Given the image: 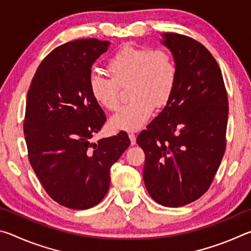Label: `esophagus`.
Wrapping results in <instances>:
<instances>
[{
  "label": "esophagus",
  "mask_w": 251,
  "mask_h": 251,
  "mask_svg": "<svg viewBox=\"0 0 251 251\" xmlns=\"http://www.w3.org/2000/svg\"><path fill=\"white\" fill-rule=\"evenodd\" d=\"M128 137L130 139V144L131 145H135L136 144V135L134 133H129L128 134Z\"/></svg>",
  "instance_id": "34e87169"
}]
</instances>
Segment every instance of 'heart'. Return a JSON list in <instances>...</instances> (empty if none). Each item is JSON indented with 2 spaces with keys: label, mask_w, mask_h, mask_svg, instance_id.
Instances as JSON below:
<instances>
[{
  "label": "heart",
  "mask_w": 251,
  "mask_h": 251,
  "mask_svg": "<svg viewBox=\"0 0 251 251\" xmlns=\"http://www.w3.org/2000/svg\"><path fill=\"white\" fill-rule=\"evenodd\" d=\"M110 78L92 76L90 92L100 107L114 112L120 107V87L128 86L131 101L110 118L116 130L134 131L150 120L154 107L166 105L177 80L175 61L167 50L124 45L106 65Z\"/></svg>",
  "instance_id": "obj_1"
}]
</instances>
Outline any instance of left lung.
<instances>
[{
    "label": "left lung",
    "instance_id": "left-lung-1",
    "mask_svg": "<svg viewBox=\"0 0 251 251\" xmlns=\"http://www.w3.org/2000/svg\"><path fill=\"white\" fill-rule=\"evenodd\" d=\"M177 69L164 109L138 135L148 194L165 207L197 201L209 188L226 150L228 97L222 71L192 37L164 33Z\"/></svg>",
    "mask_w": 251,
    "mask_h": 251
}]
</instances>
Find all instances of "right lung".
<instances>
[{"mask_svg":"<svg viewBox=\"0 0 251 251\" xmlns=\"http://www.w3.org/2000/svg\"><path fill=\"white\" fill-rule=\"evenodd\" d=\"M110 43L83 39L53 50L32 79L24 135L28 160L49 196L71 209H88L109 189L110 167L130 141L126 131L91 143L106 116L90 92L92 65Z\"/></svg>","mask_w":251,"mask_h":251,"instance_id":"add662e5","label":"right lung"}]
</instances>
